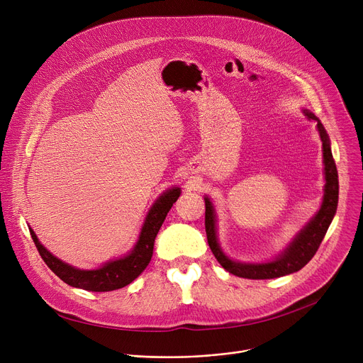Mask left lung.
I'll return each mask as SVG.
<instances>
[{"label": "left lung", "instance_id": "1", "mask_svg": "<svg viewBox=\"0 0 363 363\" xmlns=\"http://www.w3.org/2000/svg\"><path fill=\"white\" fill-rule=\"evenodd\" d=\"M304 116L308 121H315L318 123V130L323 143V164H325V195L320 210L316 216L307 223V225L300 230V233L293 238L287 248L276 257L273 262L269 263H240L228 258L221 250L217 238V225H216V211L208 196H205V231L206 240H208L210 248L216 255L217 262L231 274L252 279V280H264L276 279L281 276L291 274L303 269L320 247L322 240L326 235V231L336 214L337 199H339V179L335 160L332 157L330 140L322 125V122L307 109H303Z\"/></svg>", "mask_w": 363, "mask_h": 363}]
</instances>
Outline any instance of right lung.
Instances as JSON below:
<instances>
[{
	"instance_id": "add662e5",
	"label": "right lung",
	"mask_w": 363,
	"mask_h": 363,
	"mask_svg": "<svg viewBox=\"0 0 363 363\" xmlns=\"http://www.w3.org/2000/svg\"><path fill=\"white\" fill-rule=\"evenodd\" d=\"M179 195L181 188L178 186L165 191L150 206L133 250L128 255L118 258V260H111L96 270H79L73 266H69L67 263L62 262L60 258L51 254L38 241L35 233L31 228L30 234L44 263L69 286L89 291L118 290L130 284L147 267L153 252L155 237H157L167 214Z\"/></svg>"
}]
</instances>
